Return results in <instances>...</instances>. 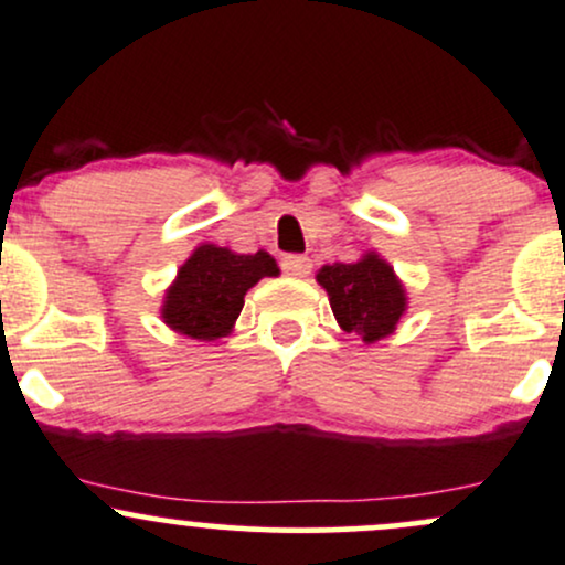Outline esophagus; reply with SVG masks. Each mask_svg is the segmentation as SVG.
<instances>
[{
  "instance_id": "34e87169",
  "label": "esophagus",
  "mask_w": 565,
  "mask_h": 565,
  "mask_svg": "<svg viewBox=\"0 0 565 565\" xmlns=\"http://www.w3.org/2000/svg\"><path fill=\"white\" fill-rule=\"evenodd\" d=\"M310 268H313V263L308 260V257H302V255H287L281 260V270L287 276H297V278H302V276H308L310 274Z\"/></svg>"
}]
</instances>
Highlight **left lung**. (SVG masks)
I'll use <instances>...</instances> for the list:
<instances>
[{"instance_id":"1","label":"left lung","mask_w":565,"mask_h":565,"mask_svg":"<svg viewBox=\"0 0 565 565\" xmlns=\"http://www.w3.org/2000/svg\"><path fill=\"white\" fill-rule=\"evenodd\" d=\"M316 281L327 289L337 323L364 342H377L395 332L406 310V289L377 252L359 263L323 265Z\"/></svg>"}]
</instances>
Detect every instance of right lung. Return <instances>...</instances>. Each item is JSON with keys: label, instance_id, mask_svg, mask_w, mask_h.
Wrapping results in <instances>:
<instances>
[{"label": "right lung", "instance_id": "right-lung-1", "mask_svg": "<svg viewBox=\"0 0 565 565\" xmlns=\"http://www.w3.org/2000/svg\"><path fill=\"white\" fill-rule=\"evenodd\" d=\"M265 276H278V265L268 252L236 255L225 246L201 244L167 289L161 319L178 334L217 340L231 334L244 308V295Z\"/></svg>", "mask_w": 565, "mask_h": 565}]
</instances>
